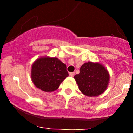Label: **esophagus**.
Masks as SVG:
<instances>
[{
  "label": "esophagus",
  "mask_w": 133,
  "mask_h": 133,
  "mask_svg": "<svg viewBox=\"0 0 133 133\" xmlns=\"http://www.w3.org/2000/svg\"><path fill=\"white\" fill-rule=\"evenodd\" d=\"M74 75H75V72H69V76L71 77H74Z\"/></svg>",
  "instance_id": "esophagus-1"
}]
</instances>
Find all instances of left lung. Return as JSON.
Masks as SVG:
<instances>
[{
  "mask_svg": "<svg viewBox=\"0 0 133 133\" xmlns=\"http://www.w3.org/2000/svg\"><path fill=\"white\" fill-rule=\"evenodd\" d=\"M81 92L87 97H97L105 91L110 75L99 63L88 62L81 66L80 73L74 77Z\"/></svg>",
  "mask_w": 133,
  "mask_h": 133,
  "instance_id": "obj_1",
  "label": "left lung"
}]
</instances>
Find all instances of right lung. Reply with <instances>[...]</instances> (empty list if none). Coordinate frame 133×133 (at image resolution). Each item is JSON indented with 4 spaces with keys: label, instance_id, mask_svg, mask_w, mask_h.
<instances>
[{
    "label": "right lung",
    "instance_id": "obj_1",
    "mask_svg": "<svg viewBox=\"0 0 133 133\" xmlns=\"http://www.w3.org/2000/svg\"><path fill=\"white\" fill-rule=\"evenodd\" d=\"M68 76L66 65L55 57L42 56L32 65V81L44 92L56 90Z\"/></svg>",
    "mask_w": 133,
    "mask_h": 133
}]
</instances>
